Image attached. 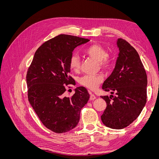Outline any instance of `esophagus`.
<instances>
[{
	"instance_id": "1",
	"label": "esophagus",
	"mask_w": 159,
	"mask_h": 159,
	"mask_svg": "<svg viewBox=\"0 0 159 159\" xmlns=\"http://www.w3.org/2000/svg\"><path fill=\"white\" fill-rule=\"evenodd\" d=\"M89 93H90V98H89L90 100H94L96 99V96L95 95L92 94L91 92H89Z\"/></svg>"
}]
</instances>
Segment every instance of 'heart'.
<instances>
[{"instance_id":"heart-1","label":"heart","mask_w":159,"mask_h":159,"mask_svg":"<svg viewBox=\"0 0 159 159\" xmlns=\"http://www.w3.org/2000/svg\"><path fill=\"white\" fill-rule=\"evenodd\" d=\"M85 55L99 61V64L103 68H107L111 65V60L107 57V53L104 48L98 44H93L84 50ZM70 66L72 70L78 71L81 67V62L77 55H72L70 59ZM103 80L101 75H85L80 79V83L90 89H97Z\"/></svg>"}]
</instances>
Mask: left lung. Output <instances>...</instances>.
<instances>
[{"mask_svg":"<svg viewBox=\"0 0 159 159\" xmlns=\"http://www.w3.org/2000/svg\"><path fill=\"white\" fill-rule=\"evenodd\" d=\"M118 57L112 73L102 89L110 96H101L107 103L101 116L105 126L121 129L127 127L141 113L147 102V76L137 50L125 40L118 38Z\"/></svg>","mask_w":159,"mask_h":159,"instance_id":"left-lung-1","label":"left lung"}]
</instances>
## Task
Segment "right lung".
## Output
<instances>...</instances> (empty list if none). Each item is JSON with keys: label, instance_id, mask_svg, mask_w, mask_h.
Wrapping results in <instances>:
<instances>
[{"label": "right lung", "instance_id": "right-lung-1", "mask_svg": "<svg viewBox=\"0 0 159 159\" xmlns=\"http://www.w3.org/2000/svg\"><path fill=\"white\" fill-rule=\"evenodd\" d=\"M89 41L71 35L57 36L38 48L27 71L28 101L44 125L55 133H66L75 127L81 109L89 99L84 87L76 88L70 98L64 94V84L74 81L68 76L72 52Z\"/></svg>", "mask_w": 159, "mask_h": 159}]
</instances>
